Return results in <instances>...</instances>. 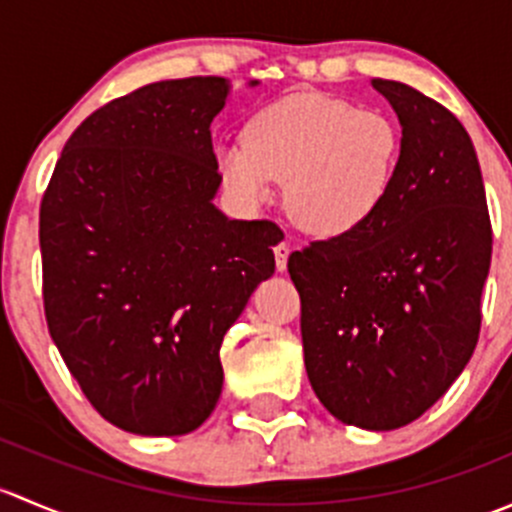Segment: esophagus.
I'll return each mask as SVG.
<instances>
[{"label": "esophagus", "mask_w": 512, "mask_h": 512, "mask_svg": "<svg viewBox=\"0 0 512 512\" xmlns=\"http://www.w3.org/2000/svg\"><path fill=\"white\" fill-rule=\"evenodd\" d=\"M289 252H292V247H289V242H277L275 245V262H277V270L285 272L287 270V257Z\"/></svg>", "instance_id": "34e87169"}]
</instances>
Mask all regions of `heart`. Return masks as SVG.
I'll return each instance as SVG.
<instances>
[{"instance_id":"heart-1","label":"heart","mask_w":512,"mask_h":512,"mask_svg":"<svg viewBox=\"0 0 512 512\" xmlns=\"http://www.w3.org/2000/svg\"><path fill=\"white\" fill-rule=\"evenodd\" d=\"M401 153L404 138L389 116L302 91L260 108L242 146L218 148V170L247 208L270 203L275 180H287L294 223L317 237H344L384 208Z\"/></svg>"}]
</instances>
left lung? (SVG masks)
<instances>
[{
	"mask_svg": "<svg viewBox=\"0 0 512 512\" xmlns=\"http://www.w3.org/2000/svg\"><path fill=\"white\" fill-rule=\"evenodd\" d=\"M401 123L384 208L292 252L309 384L349 426L394 431L426 414L478 344L493 232L471 136L433 98L371 79Z\"/></svg>",
	"mask_w": 512,
	"mask_h": 512,
	"instance_id": "8db88e82",
	"label": "left lung"
}]
</instances>
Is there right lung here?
I'll use <instances>...</instances> for the list:
<instances>
[{
  "instance_id": "1",
  "label": "right lung",
  "mask_w": 512,
  "mask_h": 512,
  "mask_svg": "<svg viewBox=\"0 0 512 512\" xmlns=\"http://www.w3.org/2000/svg\"><path fill=\"white\" fill-rule=\"evenodd\" d=\"M227 94L220 76H193L106 103L41 200L51 339L98 414L138 436H183L213 414L225 332L275 272L280 227L213 205L210 123Z\"/></svg>"
}]
</instances>
